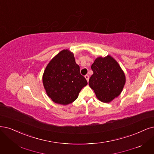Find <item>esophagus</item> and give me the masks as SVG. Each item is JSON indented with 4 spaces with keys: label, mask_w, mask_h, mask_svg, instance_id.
Instances as JSON below:
<instances>
[{
    "label": "esophagus",
    "mask_w": 154,
    "mask_h": 154,
    "mask_svg": "<svg viewBox=\"0 0 154 154\" xmlns=\"http://www.w3.org/2000/svg\"><path fill=\"white\" fill-rule=\"evenodd\" d=\"M85 78H86V79L87 80V82H88V80H89V76H88V75H86L85 76Z\"/></svg>",
    "instance_id": "esophagus-1"
}]
</instances>
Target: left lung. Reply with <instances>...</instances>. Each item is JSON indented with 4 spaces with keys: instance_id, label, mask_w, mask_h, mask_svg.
<instances>
[{
    "instance_id": "8db88e82",
    "label": "left lung",
    "mask_w": 154,
    "mask_h": 154,
    "mask_svg": "<svg viewBox=\"0 0 154 154\" xmlns=\"http://www.w3.org/2000/svg\"><path fill=\"white\" fill-rule=\"evenodd\" d=\"M94 74L88 84L96 97L103 103H109L118 97L125 83L124 72L113 58L98 57L91 66Z\"/></svg>"
}]
</instances>
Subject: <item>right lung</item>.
<instances>
[{
    "label": "right lung",
    "mask_w": 154,
    "mask_h": 154,
    "mask_svg": "<svg viewBox=\"0 0 154 154\" xmlns=\"http://www.w3.org/2000/svg\"><path fill=\"white\" fill-rule=\"evenodd\" d=\"M43 82L48 97L63 105L75 101L82 88L87 85L73 54L68 50L61 51L50 62L45 70Z\"/></svg>",
    "instance_id": "obj_1"
}]
</instances>
